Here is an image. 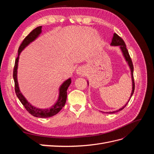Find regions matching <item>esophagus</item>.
Returning <instances> with one entry per match:
<instances>
[{
	"label": "esophagus",
	"mask_w": 154,
	"mask_h": 154,
	"mask_svg": "<svg viewBox=\"0 0 154 154\" xmlns=\"http://www.w3.org/2000/svg\"><path fill=\"white\" fill-rule=\"evenodd\" d=\"M76 73L78 74H83V70H82V69H81V68H78L77 70H76Z\"/></svg>",
	"instance_id": "esophagus-1"
}]
</instances>
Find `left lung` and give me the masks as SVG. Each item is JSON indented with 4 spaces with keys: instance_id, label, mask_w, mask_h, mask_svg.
Instances as JSON below:
<instances>
[{
    "instance_id": "8db88e82",
    "label": "left lung",
    "mask_w": 154,
    "mask_h": 154,
    "mask_svg": "<svg viewBox=\"0 0 154 154\" xmlns=\"http://www.w3.org/2000/svg\"><path fill=\"white\" fill-rule=\"evenodd\" d=\"M111 46H119V48L122 51V52L123 53V56L124 58L125 59V61L127 62V63H128L129 68L130 69V72H131V78H132V92H131V94H130V98L128 100V101L126 103V104L123 106L122 108H120L119 110H117L116 111H112V112H104V113H106V114H113L115 112H119L120 110H123L125 107L127 106V105L128 104V103L129 102L130 98H131L133 94H134V88H135V85H134V76H133V72H134V66H133V64H132V60L130 58V55L128 54V50L126 48V45L125 42L123 41V40L121 38L120 36H119L116 33H114L113 35V38L112 39V42L110 44ZM88 83V82H87Z\"/></svg>"
}]
</instances>
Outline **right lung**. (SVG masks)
<instances>
[{"label": "right lung", "mask_w": 154, "mask_h": 154, "mask_svg": "<svg viewBox=\"0 0 154 154\" xmlns=\"http://www.w3.org/2000/svg\"><path fill=\"white\" fill-rule=\"evenodd\" d=\"M42 32V26L37 27L35 29L32 30L30 33L27 35L22 43L20 45L18 51V57L15 60V67L13 70V79L15 82V92L18 98L19 99L22 104L24 106L27 111L32 116L36 118H47L52 117V116L58 114L61 109L64 106L67 100V91L71 83V79L69 78L67 80L65 81L59 88V96L58 100L55 104L50 108L48 109H39L32 105L29 102L26 100L24 96L20 92L19 86H18V79H17V69L18 65V60H19V56L22 51L24 50L27 45H29L31 42L35 41L40 36Z\"/></svg>", "instance_id": "1"}]
</instances>
